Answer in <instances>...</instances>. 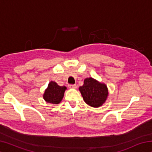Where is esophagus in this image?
Here are the masks:
<instances>
[{
    "label": "esophagus",
    "instance_id": "obj_1",
    "mask_svg": "<svg viewBox=\"0 0 152 152\" xmlns=\"http://www.w3.org/2000/svg\"><path fill=\"white\" fill-rule=\"evenodd\" d=\"M68 87L70 88H76V84H69Z\"/></svg>",
    "mask_w": 152,
    "mask_h": 152
}]
</instances>
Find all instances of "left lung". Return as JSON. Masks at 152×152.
<instances>
[{
	"label": "left lung",
	"mask_w": 152,
	"mask_h": 152,
	"mask_svg": "<svg viewBox=\"0 0 152 152\" xmlns=\"http://www.w3.org/2000/svg\"><path fill=\"white\" fill-rule=\"evenodd\" d=\"M79 90L84 101L93 107L101 106L108 96L107 86L92 78H87L84 80V84L80 86Z\"/></svg>",
	"instance_id": "left-lung-1"
}]
</instances>
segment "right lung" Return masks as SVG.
Instances as JSON below:
<instances>
[{
    "label": "right lung",
    "instance_id": "add662e5",
    "mask_svg": "<svg viewBox=\"0 0 152 152\" xmlns=\"http://www.w3.org/2000/svg\"><path fill=\"white\" fill-rule=\"evenodd\" d=\"M66 89V86H60L58 85L56 82L51 81L49 83L48 88L45 91L43 99L50 103L59 104L63 99Z\"/></svg>",
    "mask_w": 152,
    "mask_h": 152
}]
</instances>
